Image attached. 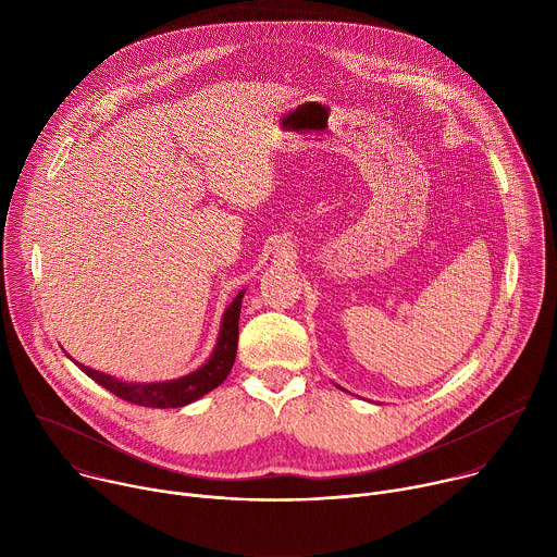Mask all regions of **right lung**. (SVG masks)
Instances as JSON below:
<instances>
[{"instance_id":"1","label":"right lung","mask_w":557,"mask_h":557,"mask_svg":"<svg viewBox=\"0 0 557 557\" xmlns=\"http://www.w3.org/2000/svg\"><path fill=\"white\" fill-rule=\"evenodd\" d=\"M243 297H245V290L237 293L235 299L222 312L218 339H215V346H213V352L209 355V359L200 368H196L194 372H189L185 376L170 379V381L138 383V381L116 379L112 374L82 366L78 361H74V363L82 368L92 381H97L112 394L121 396V399L127 404L145 406V408H161V410L189 406V404L202 399L207 392L215 389L228 376V372L233 368L235 352H237V320H240Z\"/></svg>"}]
</instances>
